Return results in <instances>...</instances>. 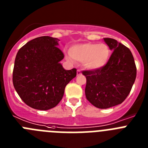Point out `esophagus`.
<instances>
[{
    "label": "esophagus",
    "instance_id": "esophagus-1",
    "mask_svg": "<svg viewBox=\"0 0 148 148\" xmlns=\"http://www.w3.org/2000/svg\"><path fill=\"white\" fill-rule=\"evenodd\" d=\"M82 75V73H81V71L79 70H77V75Z\"/></svg>",
    "mask_w": 148,
    "mask_h": 148
}]
</instances>
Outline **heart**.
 <instances>
[{
  "label": "heart",
  "mask_w": 148,
  "mask_h": 148,
  "mask_svg": "<svg viewBox=\"0 0 148 148\" xmlns=\"http://www.w3.org/2000/svg\"><path fill=\"white\" fill-rule=\"evenodd\" d=\"M70 54L75 60L83 62L86 69L97 70L108 64L110 56V49L104 43H84L72 47Z\"/></svg>",
  "instance_id": "b5f03b06"
}]
</instances>
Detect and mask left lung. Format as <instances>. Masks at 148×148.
Wrapping results in <instances>:
<instances>
[{
  "mask_svg": "<svg viewBox=\"0 0 148 148\" xmlns=\"http://www.w3.org/2000/svg\"><path fill=\"white\" fill-rule=\"evenodd\" d=\"M113 51L108 64L97 70L83 71L87 78V100L100 109L118 105L130 93L136 77V67L131 52L113 38H104Z\"/></svg>",
  "mask_w": 148,
  "mask_h": 148,
  "instance_id": "1",
  "label": "left lung"
}]
</instances>
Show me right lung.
I'll list each match as a JSON object with an SVG mask.
<instances>
[{
  "label": "right lung",
  "mask_w": 148,
  "mask_h": 148,
  "mask_svg": "<svg viewBox=\"0 0 148 148\" xmlns=\"http://www.w3.org/2000/svg\"><path fill=\"white\" fill-rule=\"evenodd\" d=\"M58 41L49 36L36 38L23 46L15 57L13 85L23 102L34 109L55 108L66 84L76 76V69L66 70L60 63L64 56Z\"/></svg>",
  "instance_id": "add662e5"
}]
</instances>
